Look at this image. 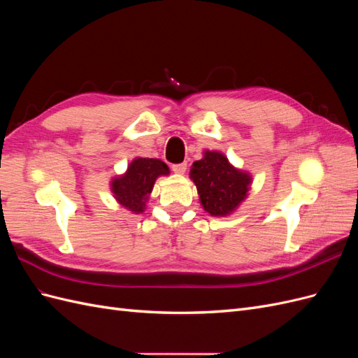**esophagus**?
Listing matches in <instances>:
<instances>
[{"mask_svg": "<svg viewBox=\"0 0 358 358\" xmlns=\"http://www.w3.org/2000/svg\"><path fill=\"white\" fill-rule=\"evenodd\" d=\"M171 170L178 173V175H183L187 171V162H179V164H173Z\"/></svg>", "mask_w": 358, "mask_h": 358, "instance_id": "esophagus-1", "label": "esophagus"}]
</instances>
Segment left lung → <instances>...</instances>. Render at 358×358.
Instances as JSON below:
<instances>
[{"instance_id":"1","label":"left lung","mask_w":358,"mask_h":358,"mask_svg":"<svg viewBox=\"0 0 358 358\" xmlns=\"http://www.w3.org/2000/svg\"><path fill=\"white\" fill-rule=\"evenodd\" d=\"M189 176L196 183L204 210L213 216L231 213L245 200L251 183L248 173L236 170L222 154L210 150L194 162Z\"/></svg>"}]
</instances>
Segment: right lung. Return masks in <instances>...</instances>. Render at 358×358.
<instances>
[{
	"label": "right lung",
	"instance_id": "obj_1",
	"mask_svg": "<svg viewBox=\"0 0 358 358\" xmlns=\"http://www.w3.org/2000/svg\"><path fill=\"white\" fill-rule=\"evenodd\" d=\"M166 162L155 158H136L125 175L113 179L112 192L124 208L134 213L143 212L148 196L158 176L169 175Z\"/></svg>",
	"mask_w": 358,
	"mask_h": 358
}]
</instances>
